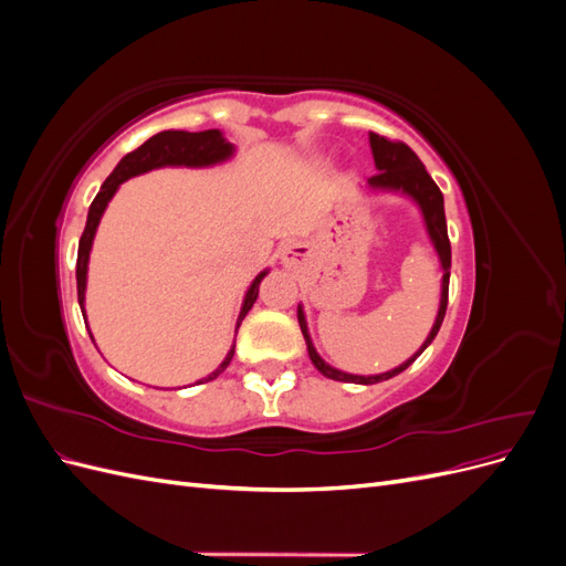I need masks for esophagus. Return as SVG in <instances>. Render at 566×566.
Instances as JSON below:
<instances>
[{
    "mask_svg": "<svg viewBox=\"0 0 566 566\" xmlns=\"http://www.w3.org/2000/svg\"><path fill=\"white\" fill-rule=\"evenodd\" d=\"M300 252H302V248L300 245H287L285 250H283V262L285 264H293L297 256H300Z\"/></svg>",
    "mask_w": 566,
    "mask_h": 566,
    "instance_id": "esophagus-1",
    "label": "esophagus"
}]
</instances>
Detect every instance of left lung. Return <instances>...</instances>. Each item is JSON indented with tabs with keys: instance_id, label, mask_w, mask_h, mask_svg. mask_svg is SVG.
I'll return each instance as SVG.
<instances>
[{
	"instance_id": "obj_1",
	"label": "left lung",
	"mask_w": 566,
	"mask_h": 566,
	"mask_svg": "<svg viewBox=\"0 0 566 566\" xmlns=\"http://www.w3.org/2000/svg\"><path fill=\"white\" fill-rule=\"evenodd\" d=\"M368 139H370V148H373L375 167L380 169L378 175H373L368 179V184L373 188H391V191H403L420 205L424 224H427V233H430L432 243L439 252L441 266H443V283H441V304H439L434 328H432L430 335H427L422 349L413 358H408V361L401 364L399 368H394V370L382 373V375H368V378H366V375H349V373L335 370L323 361V358L316 354V349L312 345L310 333H306V321H304L302 306H297V321H300L302 335L306 339V349H310L312 364L325 375V378L339 380V382H356V385H375V382L389 380V378H394V375H399L401 370H406L427 349V345H430V342L437 337L443 316H447L449 279H451V241H449V231H447V214H443V196L439 191V186L434 184V179L430 175H427V169L420 163V158L403 142H391V139H387V136H380L375 132L368 134Z\"/></svg>"
}]
</instances>
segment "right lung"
I'll return each mask as SVG.
<instances>
[{
	"label": "right lung",
	"mask_w": 566,
	"mask_h": 566,
	"mask_svg": "<svg viewBox=\"0 0 566 566\" xmlns=\"http://www.w3.org/2000/svg\"><path fill=\"white\" fill-rule=\"evenodd\" d=\"M233 153V146L221 136L219 129H205V132H177V129H169V132H160L156 136H150L146 144H142L136 150L127 153V156L117 163V167L113 169V175L104 181L101 186V191L96 193L94 202L90 205V214H87V227L82 231L80 238V248H77V302L84 310V287H87V262H90V250H92V241H94V233L96 227L101 221V214H104L108 200L115 196L117 186L127 181L129 177H136L142 172H148V169H156V167H165V165H186V167H205V165H214L227 160ZM266 276V271L256 276L248 290L245 302H243V310L241 316H238L235 323V333L241 328V323L245 318V314L252 310V304L260 295V283ZM92 335V333H90ZM233 349L227 354L224 364H221L212 375H208L202 382H210L214 380L219 373H224L227 366L231 364L233 358Z\"/></svg>",
	"instance_id": "obj_1"
}]
</instances>
